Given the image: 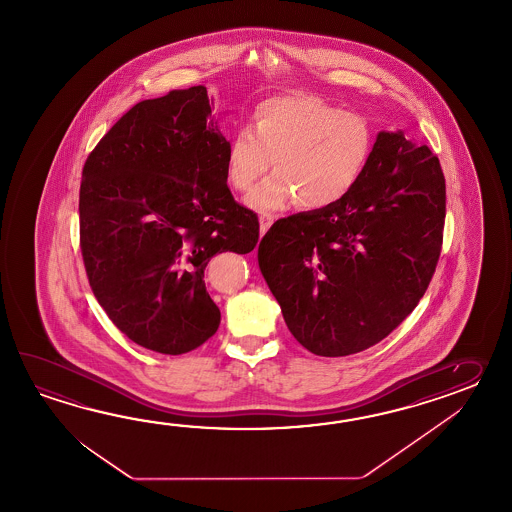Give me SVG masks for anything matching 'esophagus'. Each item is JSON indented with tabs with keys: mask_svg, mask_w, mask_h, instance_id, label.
Here are the masks:
<instances>
[{
	"mask_svg": "<svg viewBox=\"0 0 512 512\" xmlns=\"http://www.w3.org/2000/svg\"><path fill=\"white\" fill-rule=\"evenodd\" d=\"M272 223H274V216L272 214H261L260 216V232L261 236L269 230V227H271Z\"/></svg>",
	"mask_w": 512,
	"mask_h": 512,
	"instance_id": "1",
	"label": "esophagus"
}]
</instances>
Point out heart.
<instances>
[{
    "mask_svg": "<svg viewBox=\"0 0 512 512\" xmlns=\"http://www.w3.org/2000/svg\"><path fill=\"white\" fill-rule=\"evenodd\" d=\"M373 152L370 122L322 98L289 93L265 98L252 113V128L234 131L227 144L225 177L236 192H249L256 210H280L298 199L307 210L342 201L357 186Z\"/></svg>",
    "mask_w": 512,
    "mask_h": 512,
    "instance_id": "heart-1",
    "label": "heart"
}]
</instances>
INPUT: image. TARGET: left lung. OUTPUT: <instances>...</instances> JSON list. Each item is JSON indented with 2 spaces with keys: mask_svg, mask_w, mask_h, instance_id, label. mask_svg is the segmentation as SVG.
Listing matches in <instances>:
<instances>
[{
  "mask_svg": "<svg viewBox=\"0 0 512 512\" xmlns=\"http://www.w3.org/2000/svg\"><path fill=\"white\" fill-rule=\"evenodd\" d=\"M445 212L439 159L403 131H381L348 196L278 219L261 240V274L293 337L320 357L388 337L434 276Z\"/></svg>",
  "mask_w": 512,
  "mask_h": 512,
  "instance_id": "obj_1",
  "label": "left lung"
}]
</instances>
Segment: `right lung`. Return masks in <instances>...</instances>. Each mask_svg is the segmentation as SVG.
Masks as SVG:
<instances>
[{"instance_id": "right-lung-1", "label": "right lung", "mask_w": 512, "mask_h": 512, "mask_svg": "<svg viewBox=\"0 0 512 512\" xmlns=\"http://www.w3.org/2000/svg\"><path fill=\"white\" fill-rule=\"evenodd\" d=\"M207 87L142 100L89 153L80 185V249L109 320L142 348L181 355L218 331L205 267L251 252L258 216L230 194L229 141Z\"/></svg>"}]
</instances>
